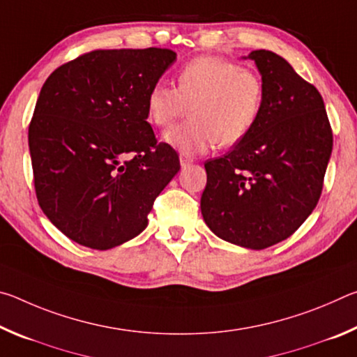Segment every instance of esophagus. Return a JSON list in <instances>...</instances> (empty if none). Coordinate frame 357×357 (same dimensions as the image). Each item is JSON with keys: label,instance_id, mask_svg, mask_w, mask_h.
Segmentation results:
<instances>
[{"label": "esophagus", "instance_id": "obj_1", "mask_svg": "<svg viewBox=\"0 0 357 357\" xmlns=\"http://www.w3.org/2000/svg\"><path fill=\"white\" fill-rule=\"evenodd\" d=\"M193 162V157H190V155H187V154H179V164H181V167H187V165H190Z\"/></svg>", "mask_w": 357, "mask_h": 357}]
</instances>
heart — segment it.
<instances>
[{"mask_svg": "<svg viewBox=\"0 0 357 357\" xmlns=\"http://www.w3.org/2000/svg\"><path fill=\"white\" fill-rule=\"evenodd\" d=\"M264 84L255 70L219 56H198L176 75V88L154 83L146 96L148 119L168 128L164 140L184 154H202L217 143L231 146L250 134L261 114Z\"/></svg>", "mask_w": 357, "mask_h": 357, "instance_id": "b5f03b06", "label": "heart"}]
</instances>
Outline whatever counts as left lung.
Segmentation results:
<instances>
[{
  "instance_id": "8db88e82",
  "label": "left lung",
  "mask_w": 357,
  "mask_h": 357,
  "mask_svg": "<svg viewBox=\"0 0 357 357\" xmlns=\"http://www.w3.org/2000/svg\"><path fill=\"white\" fill-rule=\"evenodd\" d=\"M264 84L258 123L225 155L204 164L202 214L211 231L245 249L287 239L315 209L332 153L318 89L269 50L247 56Z\"/></svg>"
}]
</instances>
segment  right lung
I'll list each match as a JSON object with an SVG mask.
<instances>
[{
    "label": "right lung",
    "mask_w": 357,
    "mask_h": 357,
    "mask_svg": "<svg viewBox=\"0 0 357 357\" xmlns=\"http://www.w3.org/2000/svg\"><path fill=\"white\" fill-rule=\"evenodd\" d=\"M174 61L168 48L94 50L42 86L28 130L36 197L77 244L108 250L135 238L179 172L146 121L149 88Z\"/></svg>",
    "instance_id": "obj_1"
}]
</instances>
